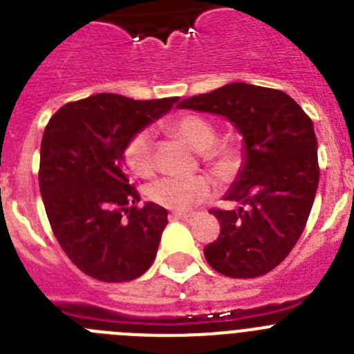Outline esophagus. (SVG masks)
I'll return each mask as SVG.
<instances>
[{
	"instance_id": "obj_1",
	"label": "esophagus",
	"mask_w": 354,
	"mask_h": 354,
	"mask_svg": "<svg viewBox=\"0 0 354 354\" xmlns=\"http://www.w3.org/2000/svg\"><path fill=\"white\" fill-rule=\"evenodd\" d=\"M171 218H175V220H183V221H186V223H192V221L196 220V214H184V212H174V214H171Z\"/></svg>"
}]
</instances>
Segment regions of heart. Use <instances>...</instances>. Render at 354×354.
Returning a JSON list of instances; mask_svg holds the SVG:
<instances>
[{"label": "heart", "instance_id": "obj_1", "mask_svg": "<svg viewBox=\"0 0 354 354\" xmlns=\"http://www.w3.org/2000/svg\"><path fill=\"white\" fill-rule=\"evenodd\" d=\"M167 129L196 150L205 167L218 175L232 174L241 162V147L230 136L216 138V127L209 118L196 113H180L167 122ZM124 161L133 174L149 177L156 170V150L149 131H138L124 147ZM211 193L205 177H161L150 183L147 196L154 204L174 211H189Z\"/></svg>", "mask_w": 354, "mask_h": 354}]
</instances>
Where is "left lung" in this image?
I'll list each match as a JSON object with an SVG mask.
<instances>
[{"label":"left lung","mask_w":354,"mask_h":354,"mask_svg":"<svg viewBox=\"0 0 354 354\" xmlns=\"http://www.w3.org/2000/svg\"><path fill=\"white\" fill-rule=\"evenodd\" d=\"M177 106L223 115L245 136V168L227 195L243 205L211 209L220 236L204 248L209 266L230 278L270 273L298 243L317 192L310 117L282 90L248 83L225 84Z\"/></svg>","instance_id":"obj_1"}]
</instances>
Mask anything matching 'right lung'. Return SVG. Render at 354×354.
<instances>
[{
  "mask_svg": "<svg viewBox=\"0 0 354 354\" xmlns=\"http://www.w3.org/2000/svg\"><path fill=\"white\" fill-rule=\"evenodd\" d=\"M174 102L95 93L62 106L44 129L39 184L49 225L72 264L95 280L129 282L154 262L168 211L138 207L122 159L127 140Z\"/></svg>",
  "mask_w": 354,
  "mask_h": 354,
  "instance_id": "1",
  "label": "right lung"
}]
</instances>
